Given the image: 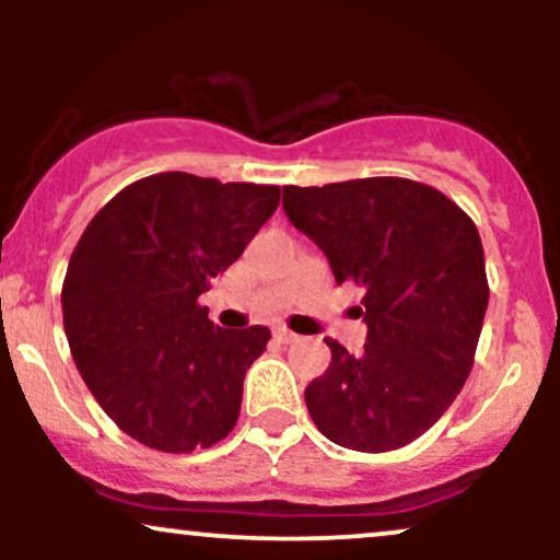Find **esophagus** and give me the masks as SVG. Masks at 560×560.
<instances>
[{
    "instance_id": "1",
    "label": "esophagus",
    "mask_w": 560,
    "mask_h": 560,
    "mask_svg": "<svg viewBox=\"0 0 560 560\" xmlns=\"http://www.w3.org/2000/svg\"><path fill=\"white\" fill-rule=\"evenodd\" d=\"M273 339H276V342H281V345H292V342H298L300 337L294 331L284 329V326H279V329H273Z\"/></svg>"
}]
</instances>
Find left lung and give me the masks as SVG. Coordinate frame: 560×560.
Listing matches in <instances>:
<instances>
[{
    "label": "left lung",
    "mask_w": 560,
    "mask_h": 560,
    "mask_svg": "<svg viewBox=\"0 0 560 560\" xmlns=\"http://www.w3.org/2000/svg\"><path fill=\"white\" fill-rule=\"evenodd\" d=\"M294 229L363 292L361 355L326 339L331 363L305 389L318 432L389 453L432 429L471 374L490 284L479 231L453 199L397 176L284 186Z\"/></svg>",
    "instance_id": "8db88e82"
}]
</instances>
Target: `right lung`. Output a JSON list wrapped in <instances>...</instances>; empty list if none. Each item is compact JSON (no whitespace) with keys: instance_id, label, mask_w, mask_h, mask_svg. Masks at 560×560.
<instances>
[{"instance_id":"1","label":"right lung","mask_w":560,"mask_h":560,"mask_svg":"<svg viewBox=\"0 0 560 560\" xmlns=\"http://www.w3.org/2000/svg\"><path fill=\"white\" fill-rule=\"evenodd\" d=\"M271 184L168 171L89 221L62 281L75 369L120 432L160 453L213 447L236 427L266 326L221 329L199 305L279 208Z\"/></svg>"}]
</instances>
